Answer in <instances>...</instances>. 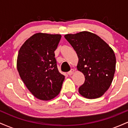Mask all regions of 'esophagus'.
<instances>
[{"mask_svg": "<svg viewBox=\"0 0 128 128\" xmlns=\"http://www.w3.org/2000/svg\"><path fill=\"white\" fill-rule=\"evenodd\" d=\"M73 73H74V70H73V69H71V70H70V71H69L67 73V74H68V75L71 76L73 74Z\"/></svg>", "mask_w": 128, "mask_h": 128, "instance_id": "34e87169", "label": "esophagus"}]
</instances>
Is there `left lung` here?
Listing matches in <instances>:
<instances>
[{
    "mask_svg": "<svg viewBox=\"0 0 128 128\" xmlns=\"http://www.w3.org/2000/svg\"><path fill=\"white\" fill-rule=\"evenodd\" d=\"M78 57L77 69L85 76L79 88L81 96L96 99L103 96L111 86L116 70L115 54L111 47L95 34L82 31L66 34Z\"/></svg>",
    "mask_w": 128,
    "mask_h": 128,
    "instance_id": "left-lung-1",
    "label": "left lung"
}]
</instances>
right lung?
I'll return each instance as SVG.
<instances>
[{
    "label": "right lung",
    "instance_id": "obj_1",
    "mask_svg": "<svg viewBox=\"0 0 128 128\" xmlns=\"http://www.w3.org/2000/svg\"><path fill=\"white\" fill-rule=\"evenodd\" d=\"M61 36L35 34L18 51L17 68L27 88L37 99L49 100L61 91L64 76L57 68L55 50Z\"/></svg>",
    "mask_w": 128,
    "mask_h": 128
}]
</instances>
